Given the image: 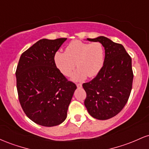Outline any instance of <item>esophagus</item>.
I'll list each match as a JSON object with an SVG mask.
<instances>
[{
	"instance_id": "obj_1",
	"label": "esophagus",
	"mask_w": 149,
	"mask_h": 149,
	"mask_svg": "<svg viewBox=\"0 0 149 149\" xmlns=\"http://www.w3.org/2000/svg\"><path fill=\"white\" fill-rule=\"evenodd\" d=\"M76 85H77V87H78V88H81V87H82L81 83H77Z\"/></svg>"
}]
</instances>
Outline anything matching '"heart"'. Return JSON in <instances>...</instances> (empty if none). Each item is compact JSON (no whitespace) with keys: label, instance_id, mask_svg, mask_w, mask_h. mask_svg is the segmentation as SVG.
I'll return each mask as SVG.
<instances>
[{"label":"heart","instance_id":"b5f03b06","mask_svg":"<svg viewBox=\"0 0 149 149\" xmlns=\"http://www.w3.org/2000/svg\"><path fill=\"white\" fill-rule=\"evenodd\" d=\"M105 49L100 42L92 43L73 40L67 45L64 52L57 51L54 60L59 71L66 76L73 73V79L81 80L88 75L90 78L96 76L102 70L104 63Z\"/></svg>","mask_w":149,"mask_h":149}]
</instances>
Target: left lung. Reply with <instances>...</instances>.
Returning a JSON list of instances; mask_svg holds the SVG:
<instances>
[{"label": "left lung", "mask_w": 149, "mask_h": 149, "mask_svg": "<svg viewBox=\"0 0 149 149\" xmlns=\"http://www.w3.org/2000/svg\"><path fill=\"white\" fill-rule=\"evenodd\" d=\"M88 40L103 45L105 58L100 72L83 84L87 95L84 104L92 117L107 120L122 111L130 95L134 76L132 59L121 44L107 37Z\"/></svg>", "instance_id": "1"}]
</instances>
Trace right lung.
<instances>
[{"label":"right lung","instance_id":"obj_1","mask_svg":"<svg viewBox=\"0 0 149 149\" xmlns=\"http://www.w3.org/2000/svg\"><path fill=\"white\" fill-rule=\"evenodd\" d=\"M66 40L41 39L24 52L16 70L19 103L29 118L52 127L66 119L76 84L56 66L54 54Z\"/></svg>","mask_w":149,"mask_h":149}]
</instances>
